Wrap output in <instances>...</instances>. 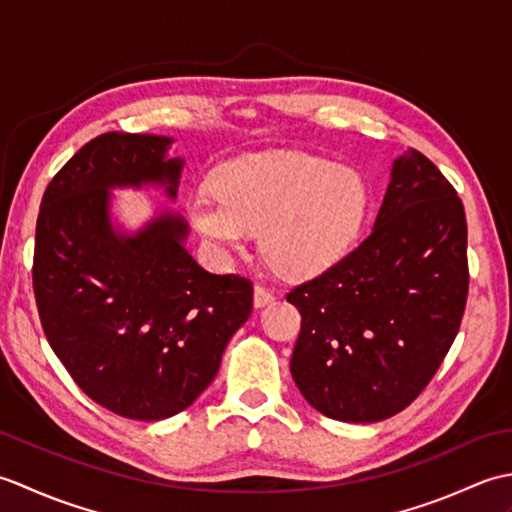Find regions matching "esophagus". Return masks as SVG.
<instances>
[{
    "label": "esophagus",
    "mask_w": 512,
    "mask_h": 512,
    "mask_svg": "<svg viewBox=\"0 0 512 512\" xmlns=\"http://www.w3.org/2000/svg\"><path fill=\"white\" fill-rule=\"evenodd\" d=\"M253 303H255V308H266V306H270V303H275V295L270 290H266L264 286H255Z\"/></svg>",
    "instance_id": "obj_1"
}]
</instances>
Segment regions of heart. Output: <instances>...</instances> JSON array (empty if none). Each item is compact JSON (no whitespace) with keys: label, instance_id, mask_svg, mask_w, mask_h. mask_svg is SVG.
Returning a JSON list of instances; mask_svg holds the SVG:
<instances>
[{"label":"heart","instance_id":"obj_1","mask_svg":"<svg viewBox=\"0 0 512 512\" xmlns=\"http://www.w3.org/2000/svg\"><path fill=\"white\" fill-rule=\"evenodd\" d=\"M187 213L202 237L226 250H242L250 231H262V253L277 273L312 277L350 253L367 189L350 167L275 151L226 162L215 189L191 195Z\"/></svg>","mask_w":512,"mask_h":512}]
</instances>
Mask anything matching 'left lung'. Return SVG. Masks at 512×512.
Wrapping results in <instances>:
<instances>
[{"mask_svg": "<svg viewBox=\"0 0 512 512\" xmlns=\"http://www.w3.org/2000/svg\"><path fill=\"white\" fill-rule=\"evenodd\" d=\"M469 292L464 206L407 149L363 244L286 299L301 312L292 378L341 422L396 416L429 385L460 330Z\"/></svg>", "mask_w": 512, "mask_h": 512, "instance_id": "left-lung-1", "label": "left lung"}]
</instances>
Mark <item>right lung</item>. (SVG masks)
<instances>
[{"label": "right lung", "instance_id": "1", "mask_svg": "<svg viewBox=\"0 0 512 512\" xmlns=\"http://www.w3.org/2000/svg\"><path fill=\"white\" fill-rule=\"evenodd\" d=\"M173 138L110 132L65 162L41 200L32 286L46 339L74 383L132 420L187 409L211 385L253 310L244 277L213 275L189 255V226L160 211L127 233L112 189L162 187L178 198Z\"/></svg>", "mask_w": 512, "mask_h": 512}]
</instances>
